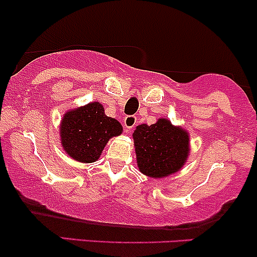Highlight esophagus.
<instances>
[{"label":"esophagus","mask_w":257,"mask_h":257,"mask_svg":"<svg viewBox=\"0 0 257 257\" xmlns=\"http://www.w3.org/2000/svg\"><path fill=\"white\" fill-rule=\"evenodd\" d=\"M137 123V117L135 116H125L124 117V126L126 133H131L132 128Z\"/></svg>","instance_id":"34e87169"}]
</instances>
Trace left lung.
<instances>
[{"label": "left lung", "mask_w": 257, "mask_h": 257, "mask_svg": "<svg viewBox=\"0 0 257 257\" xmlns=\"http://www.w3.org/2000/svg\"><path fill=\"white\" fill-rule=\"evenodd\" d=\"M139 170L150 178H166L181 170L190 153V137L181 126L159 118L140 124L133 133Z\"/></svg>", "instance_id": "8db88e82"}]
</instances>
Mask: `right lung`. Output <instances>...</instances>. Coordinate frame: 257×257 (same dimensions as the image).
Instances as JSON below:
<instances>
[{
    "label": "right lung",
    "mask_w": 257,
    "mask_h": 257,
    "mask_svg": "<svg viewBox=\"0 0 257 257\" xmlns=\"http://www.w3.org/2000/svg\"><path fill=\"white\" fill-rule=\"evenodd\" d=\"M104 111V106L94 101L64 114L59 131L61 147L75 161H98L108 140L122 134V124Z\"/></svg>",
    "instance_id": "1"
}]
</instances>
